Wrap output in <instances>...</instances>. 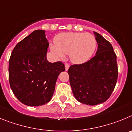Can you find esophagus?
Returning a JSON list of instances; mask_svg holds the SVG:
<instances>
[{
    "label": "esophagus",
    "mask_w": 132,
    "mask_h": 132,
    "mask_svg": "<svg viewBox=\"0 0 132 132\" xmlns=\"http://www.w3.org/2000/svg\"><path fill=\"white\" fill-rule=\"evenodd\" d=\"M69 67H70V65H69V64H68V63L65 64V69H66V71H67L68 70Z\"/></svg>",
    "instance_id": "1"
}]
</instances>
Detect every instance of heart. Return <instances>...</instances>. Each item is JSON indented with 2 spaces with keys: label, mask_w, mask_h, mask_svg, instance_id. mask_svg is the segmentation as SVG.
<instances>
[{
  "label": "heart",
  "mask_w": 132,
  "mask_h": 132,
  "mask_svg": "<svg viewBox=\"0 0 132 132\" xmlns=\"http://www.w3.org/2000/svg\"><path fill=\"white\" fill-rule=\"evenodd\" d=\"M51 44L52 51L60 59L70 54L71 61L75 64L85 63L91 59L97 48V40L93 35L81 32L60 34Z\"/></svg>",
  "instance_id": "heart-1"
}]
</instances>
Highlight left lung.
I'll use <instances>...</instances> for the list:
<instances>
[{"instance_id":"8db88e82","label":"left lung","mask_w":132,"mask_h":132,"mask_svg":"<svg viewBox=\"0 0 132 132\" xmlns=\"http://www.w3.org/2000/svg\"><path fill=\"white\" fill-rule=\"evenodd\" d=\"M93 34L98 44L95 56L82 64L72 65L68 70L75 98L91 106L107 100L118 79L116 55L112 45L97 32Z\"/></svg>"}]
</instances>
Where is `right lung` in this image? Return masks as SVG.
<instances>
[{
    "label": "right lung",
    "mask_w": 132,
    "mask_h": 132,
    "mask_svg": "<svg viewBox=\"0 0 132 132\" xmlns=\"http://www.w3.org/2000/svg\"><path fill=\"white\" fill-rule=\"evenodd\" d=\"M48 42L45 31L35 30L19 42L9 60V82L13 93L23 104L41 106L51 101L59 74L65 71L61 62L47 60Z\"/></svg>",
    "instance_id": "right-lung-1"
}]
</instances>
